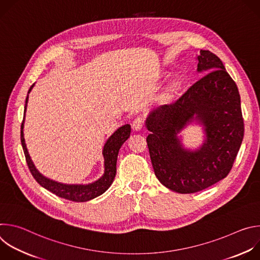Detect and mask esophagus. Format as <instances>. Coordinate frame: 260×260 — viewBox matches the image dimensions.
<instances>
[{
    "label": "esophagus",
    "mask_w": 260,
    "mask_h": 260,
    "mask_svg": "<svg viewBox=\"0 0 260 260\" xmlns=\"http://www.w3.org/2000/svg\"><path fill=\"white\" fill-rule=\"evenodd\" d=\"M144 124H145V119H144V117L143 116H137L136 118H135V120L133 121V128L135 129V131H140V129H142L143 128V126H144Z\"/></svg>",
    "instance_id": "esophagus-1"
}]
</instances>
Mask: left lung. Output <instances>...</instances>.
<instances>
[{
	"mask_svg": "<svg viewBox=\"0 0 260 260\" xmlns=\"http://www.w3.org/2000/svg\"><path fill=\"white\" fill-rule=\"evenodd\" d=\"M198 71L208 73L171 104L150 113L147 145L155 176L171 190L194 193L224 179L244 138L241 98L221 59L201 50ZM197 120L207 140L199 151L184 150L176 135Z\"/></svg>",
	"mask_w": 260,
	"mask_h": 260,
	"instance_id": "obj_1",
	"label": "left lung"
}]
</instances>
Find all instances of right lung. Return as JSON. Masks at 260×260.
Returning a JSON list of instances; mask_svg holds the SVG:
<instances>
[{
	"label": "right lung",
	"instance_id": "obj_1",
	"mask_svg": "<svg viewBox=\"0 0 260 260\" xmlns=\"http://www.w3.org/2000/svg\"><path fill=\"white\" fill-rule=\"evenodd\" d=\"M34 84L29 87L28 92L32 88ZM28 96H26L25 100V106H24V113L26 109V103H27ZM23 120L21 123V132H20V140L22 149L24 152L25 160L27 164V167L29 169V172L31 173L35 180L38 182L42 187L46 188L47 190L51 191L52 193L56 194L59 198L72 201V202H87L90 201L102 193H104L112 184L115 175H116V161H117V155L119 152L120 147L122 144L127 140L131 134V125L125 124L121 127H119L112 136H111L107 143L104 146L103 155L105 158V174L102 178H100L98 181L87 184V185H69V184H62L55 182L53 180H50L43 175H41L38 170H37L28 155L26 146L24 143L23 138Z\"/></svg>",
	"mask_w": 260,
	"mask_h": 260
}]
</instances>
